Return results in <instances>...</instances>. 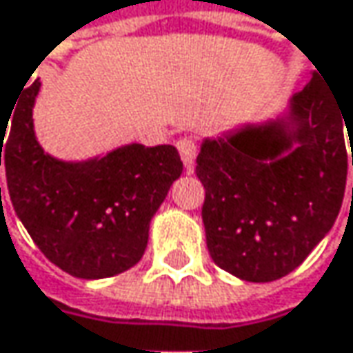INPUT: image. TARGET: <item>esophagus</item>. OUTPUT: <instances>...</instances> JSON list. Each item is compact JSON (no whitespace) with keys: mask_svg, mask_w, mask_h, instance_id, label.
<instances>
[{"mask_svg":"<svg viewBox=\"0 0 353 353\" xmlns=\"http://www.w3.org/2000/svg\"><path fill=\"white\" fill-rule=\"evenodd\" d=\"M177 151H179V157L183 161V168L188 172H192L194 170V163H196V155H198V145L194 143L192 139L183 137V139L177 141Z\"/></svg>","mask_w":353,"mask_h":353,"instance_id":"obj_1","label":"esophagus"}]
</instances>
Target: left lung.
Segmentation results:
<instances>
[{"label":"left lung","instance_id":"left-lung-1","mask_svg":"<svg viewBox=\"0 0 353 353\" xmlns=\"http://www.w3.org/2000/svg\"><path fill=\"white\" fill-rule=\"evenodd\" d=\"M321 77L313 74L271 119L200 145L208 252L242 281L271 283L295 271L339 214L350 161L343 129L352 141L353 105H341Z\"/></svg>","mask_w":353,"mask_h":353}]
</instances>
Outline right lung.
Returning <instances> with one entry per match:
<instances>
[{
	"instance_id": "add662e5",
	"label": "right lung",
	"mask_w": 353,
	"mask_h": 353,
	"mask_svg": "<svg viewBox=\"0 0 353 353\" xmlns=\"http://www.w3.org/2000/svg\"><path fill=\"white\" fill-rule=\"evenodd\" d=\"M40 79L0 125V165L17 218L50 263L79 279H107L143 256L149 224L181 176L174 145H121L88 159H58L40 145L34 105ZM1 200V188H0Z\"/></svg>"
}]
</instances>
